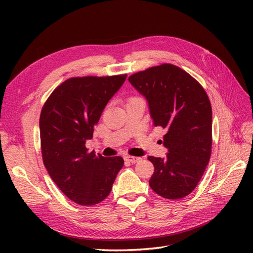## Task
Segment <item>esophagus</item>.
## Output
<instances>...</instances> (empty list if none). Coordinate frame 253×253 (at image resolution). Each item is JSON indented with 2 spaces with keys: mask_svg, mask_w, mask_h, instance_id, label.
Returning a JSON list of instances; mask_svg holds the SVG:
<instances>
[{
  "mask_svg": "<svg viewBox=\"0 0 253 253\" xmlns=\"http://www.w3.org/2000/svg\"><path fill=\"white\" fill-rule=\"evenodd\" d=\"M125 160L127 162H130V163H137L139 161L141 160V158H138V157H131V155H127L125 157Z\"/></svg>",
  "mask_w": 253,
  "mask_h": 253,
  "instance_id": "esophagus-1",
  "label": "esophagus"
}]
</instances>
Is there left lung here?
I'll return each instance as SVG.
<instances>
[{"label": "left lung", "instance_id": "8db88e82", "mask_svg": "<svg viewBox=\"0 0 253 253\" xmlns=\"http://www.w3.org/2000/svg\"><path fill=\"white\" fill-rule=\"evenodd\" d=\"M129 83L146 96L154 126L164 128L165 159L149 157L151 189L170 200L189 195L202 178L212 151V107L202 85L173 64L132 74Z\"/></svg>", "mask_w": 253, "mask_h": 253}]
</instances>
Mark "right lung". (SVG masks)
Wrapping results in <instances>:
<instances>
[{
  "mask_svg": "<svg viewBox=\"0 0 253 253\" xmlns=\"http://www.w3.org/2000/svg\"><path fill=\"white\" fill-rule=\"evenodd\" d=\"M127 75L73 77L47 98L40 114L42 160L62 192L80 206H94L110 195L124 165L121 157L89 152L85 141L107 102Z\"/></svg>",
  "mask_w": 253,
  "mask_h": 253,
  "instance_id": "1",
  "label": "right lung"
}]
</instances>
